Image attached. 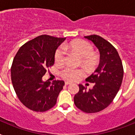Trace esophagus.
<instances>
[{"label":"esophagus","mask_w":135,"mask_h":135,"mask_svg":"<svg viewBox=\"0 0 135 135\" xmlns=\"http://www.w3.org/2000/svg\"><path fill=\"white\" fill-rule=\"evenodd\" d=\"M71 82H69V81H65V85H68V84H71Z\"/></svg>","instance_id":"34e87169"}]
</instances>
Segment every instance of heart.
<instances>
[{
    "label": "heart",
    "mask_w": 135,
    "mask_h": 135,
    "mask_svg": "<svg viewBox=\"0 0 135 135\" xmlns=\"http://www.w3.org/2000/svg\"><path fill=\"white\" fill-rule=\"evenodd\" d=\"M68 51L80 57L81 64L88 70H92L97 61V56L93 53V47L89 42L81 39H76L64 45V48L57 49L55 54V61L58 65H61L65 61V51ZM84 75L81 69H74L68 67L61 71L62 78L68 81L78 80Z\"/></svg>",
    "instance_id": "1"
}]
</instances>
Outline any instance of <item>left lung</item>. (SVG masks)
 <instances>
[{
  "mask_svg": "<svg viewBox=\"0 0 135 135\" xmlns=\"http://www.w3.org/2000/svg\"><path fill=\"white\" fill-rule=\"evenodd\" d=\"M98 49L100 53L99 66L86 79L95 83L92 89L79 84V91L74 97L78 109L86 113L103 110L115 98L123 79L124 70L118 53L113 45L98 35L84 36Z\"/></svg>",
  "mask_w": 135,
  "mask_h": 135,
  "instance_id": "1",
  "label": "left lung"
}]
</instances>
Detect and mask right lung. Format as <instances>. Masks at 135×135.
<instances>
[{
    "mask_svg": "<svg viewBox=\"0 0 135 135\" xmlns=\"http://www.w3.org/2000/svg\"><path fill=\"white\" fill-rule=\"evenodd\" d=\"M65 40L39 36L21 46L15 55L11 69L12 84L20 101L28 109L45 112L57 103L65 82H44L42 76L53 65L56 50Z\"/></svg>",
    "mask_w": 135,
    "mask_h": 135,
    "instance_id": "obj_1",
    "label": "right lung"
}]
</instances>
